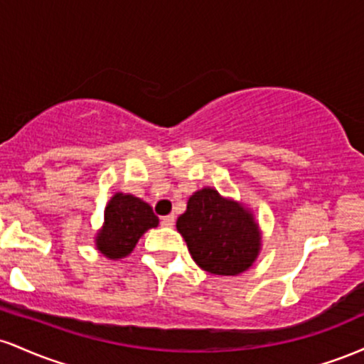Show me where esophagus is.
Wrapping results in <instances>:
<instances>
[{
	"label": "esophagus",
	"instance_id": "1",
	"mask_svg": "<svg viewBox=\"0 0 364 364\" xmlns=\"http://www.w3.org/2000/svg\"><path fill=\"white\" fill-rule=\"evenodd\" d=\"M161 225H164V228H173L174 225V215H166L161 219Z\"/></svg>",
	"mask_w": 364,
	"mask_h": 364
}]
</instances>
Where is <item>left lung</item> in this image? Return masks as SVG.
<instances>
[{
  "label": "left lung",
  "mask_w": 364,
  "mask_h": 364,
  "mask_svg": "<svg viewBox=\"0 0 364 364\" xmlns=\"http://www.w3.org/2000/svg\"><path fill=\"white\" fill-rule=\"evenodd\" d=\"M176 229L191 258L205 272L237 275L248 270L260 253L262 235L252 212L214 188H202L190 196Z\"/></svg>",
  "instance_id": "left-lung-1"
}]
</instances>
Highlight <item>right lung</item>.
<instances>
[{"mask_svg": "<svg viewBox=\"0 0 364 364\" xmlns=\"http://www.w3.org/2000/svg\"><path fill=\"white\" fill-rule=\"evenodd\" d=\"M152 207L133 195L114 193L104 210V224L95 236V246L111 260L128 257L144 232L157 228Z\"/></svg>", "mask_w": 364, "mask_h": 364, "instance_id": "right-lung-1", "label": "right lung"}]
</instances>
